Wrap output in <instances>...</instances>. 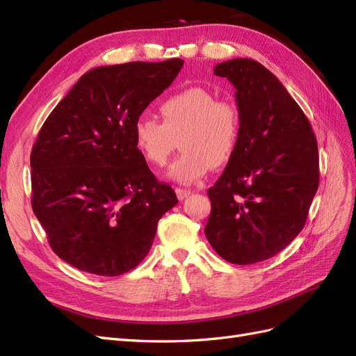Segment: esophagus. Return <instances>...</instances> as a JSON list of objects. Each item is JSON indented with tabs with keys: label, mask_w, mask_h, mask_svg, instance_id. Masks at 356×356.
<instances>
[{
	"label": "esophagus",
	"mask_w": 356,
	"mask_h": 356,
	"mask_svg": "<svg viewBox=\"0 0 356 356\" xmlns=\"http://www.w3.org/2000/svg\"><path fill=\"white\" fill-rule=\"evenodd\" d=\"M175 193H177V197H178L179 200H184L186 197H188V196L191 195L190 190H184V188H177Z\"/></svg>",
	"instance_id": "34e87169"
}]
</instances>
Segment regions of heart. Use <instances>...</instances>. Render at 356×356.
Wrapping results in <instances>:
<instances>
[{
    "label": "heart",
    "mask_w": 356,
    "mask_h": 356,
    "mask_svg": "<svg viewBox=\"0 0 356 356\" xmlns=\"http://www.w3.org/2000/svg\"><path fill=\"white\" fill-rule=\"evenodd\" d=\"M163 122L141 114L134 122V141L153 166H165L177 147L182 153L169 169L179 184H193L233 156L241 136V113L232 99H217L209 89L193 86L160 105Z\"/></svg>",
    "instance_id": "1"
}]
</instances>
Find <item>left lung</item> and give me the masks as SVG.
Masks as SVG:
<instances>
[{
	"mask_svg": "<svg viewBox=\"0 0 356 356\" xmlns=\"http://www.w3.org/2000/svg\"><path fill=\"white\" fill-rule=\"evenodd\" d=\"M213 74L234 86L241 136L208 190L204 234L225 261L254 264L303 230L319 186L318 143L298 104L261 63L238 58L215 65Z\"/></svg>",
	"mask_w": 356,
	"mask_h": 356,
	"instance_id": "obj_1",
	"label": "left lung"
}]
</instances>
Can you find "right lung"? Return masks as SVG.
I'll return each mask as SVG.
<instances>
[{"mask_svg": "<svg viewBox=\"0 0 356 356\" xmlns=\"http://www.w3.org/2000/svg\"><path fill=\"white\" fill-rule=\"evenodd\" d=\"M184 60L99 67L74 84L31 152L32 211L55 254L79 270L118 276L141 263L157 222L178 203L134 141V122Z\"/></svg>", "mask_w": 356, "mask_h": 356, "instance_id": "1", "label": "right lung"}]
</instances>
